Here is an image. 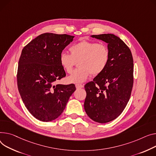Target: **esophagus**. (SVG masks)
I'll return each instance as SVG.
<instances>
[{
    "instance_id": "34e87169",
    "label": "esophagus",
    "mask_w": 156,
    "mask_h": 156,
    "mask_svg": "<svg viewBox=\"0 0 156 156\" xmlns=\"http://www.w3.org/2000/svg\"><path fill=\"white\" fill-rule=\"evenodd\" d=\"M76 88L77 89L81 88H83V85H80V84H76Z\"/></svg>"
}]
</instances>
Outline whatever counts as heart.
Returning <instances> with one entry per match:
<instances>
[{
    "label": "heart",
    "instance_id": "1",
    "mask_svg": "<svg viewBox=\"0 0 156 156\" xmlns=\"http://www.w3.org/2000/svg\"><path fill=\"white\" fill-rule=\"evenodd\" d=\"M71 54L66 52L60 53L59 61L66 73H71L78 61L79 68L68 78L73 83H82L90 75L96 76L105 71L110 61V51L104 44L95 41H81L69 48Z\"/></svg>",
    "mask_w": 156,
    "mask_h": 156
}]
</instances>
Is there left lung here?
<instances>
[{
	"instance_id": "obj_1",
	"label": "left lung",
	"mask_w": 156,
	"mask_h": 156,
	"mask_svg": "<svg viewBox=\"0 0 156 156\" xmlns=\"http://www.w3.org/2000/svg\"><path fill=\"white\" fill-rule=\"evenodd\" d=\"M105 41L110 61L105 71L85 85V110L93 121L104 123L117 118L130 99L133 83V61L129 48L112 34L93 35Z\"/></svg>"
}]
</instances>
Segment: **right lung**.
I'll use <instances>...</instances> for the list:
<instances>
[{
	"instance_id": "1",
	"label": "right lung",
	"mask_w": 156,
	"mask_h": 156,
	"mask_svg": "<svg viewBox=\"0 0 156 156\" xmlns=\"http://www.w3.org/2000/svg\"><path fill=\"white\" fill-rule=\"evenodd\" d=\"M73 37L44 33L22 51L18 63L17 87L26 107L37 120L50 122L57 119L76 90L74 84L55 85L57 80L66 76L59 57Z\"/></svg>"
}]
</instances>
